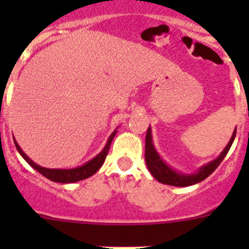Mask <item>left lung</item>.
<instances>
[{
  "label": "left lung",
  "instance_id": "1",
  "mask_svg": "<svg viewBox=\"0 0 249 249\" xmlns=\"http://www.w3.org/2000/svg\"><path fill=\"white\" fill-rule=\"evenodd\" d=\"M236 137V129L233 132L232 137H231L230 142L226 146V148L222 151L221 155L215 158L214 160L210 162V163L204 164L203 167L197 171L193 175H183L181 172H177L173 168L166 164L162 158L160 157V155L156 151L155 146H153V142H152V132L151 128L148 127L146 135V149H144V160H146V164L148 167L149 172L152 173V176L157 179L158 182L163 184H169V186L175 187H187L192 186V184L199 183L203 179H206L210 175H212L214 172V169L221 164V162L223 160V158L226 157V155L230 151L231 146H232L233 141Z\"/></svg>",
  "mask_w": 249,
  "mask_h": 249
}]
</instances>
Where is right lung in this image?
Instances as JSON below:
<instances>
[{
  "instance_id": "1",
  "label": "right lung",
  "mask_w": 249,
  "mask_h": 249,
  "mask_svg": "<svg viewBox=\"0 0 249 249\" xmlns=\"http://www.w3.org/2000/svg\"><path fill=\"white\" fill-rule=\"evenodd\" d=\"M116 132L117 131H114L113 133L109 136L105 148H103L96 157L92 158L91 160H89V162L83 164V166L72 169H51L38 166V164L35 163L34 160H31V158L26 155L25 152L22 151L21 147H19L18 143L16 142V140H15V144H16V148L17 151L19 152V155L25 158L26 162H27L31 167H34L37 172H39L42 176H45L46 178H48V179H51V181L53 182H59V183H73V182L82 181L85 178L91 177V176H93L94 173L97 172L98 169L102 167L103 162H105L106 160V156H107V153H108L109 151V147H111L112 140H113V137L116 136Z\"/></svg>"
}]
</instances>
